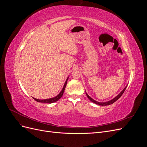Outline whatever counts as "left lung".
Returning <instances> with one entry per match:
<instances>
[{
	"mask_svg": "<svg viewBox=\"0 0 147 147\" xmlns=\"http://www.w3.org/2000/svg\"><path fill=\"white\" fill-rule=\"evenodd\" d=\"M126 87H127V86H126L125 88H124L123 89V91H122L121 92H120L118 96H117L116 97H115V98H113V99L110 100H109V101H108V102H97V101L94 100L93 99H92L91 97L90 96H89L86 92V96H87V97H88V98L89 99H90L91 102H94V103L96 104H97V105H101V106L109 105H110V104H112L113 103H114L115 102H116V101L119 98V97L122 96V94H123V92H124V91H125Z\"/></svg>",
	"mask_w": 147,
	"mask_h": 147,
	"instance_id": "left-lung-1",
	"label": "left lung"
}]
</instances>
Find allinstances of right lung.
Listing matches in <instances>:
<instances>
[{
    "label": "right lung",
    "mask_w": 147,
    "mask_h": 147,
    "mask_svg": "<svg viewBox=\"0 0 147 147\" xmlns=\"http://www.w3.org/2000/svg\"><path fill=\"white\" fill-rule=\"evenodd\" d=\"M68 78H69V77H68L67 78V80H66V81H65V82L64 85V86H63V90H62V91L60 92L59 94L58 95H57V96H56V97H53V98H50V99H42V100L35 99V98H34V97H33V99H34L35 100H36L37 102H42V103H47V104H51V103H53V102H55L57 101V100H58L61 98V97L62 96H63V93H64V90H65V86H66L67 83Z\"/></svg>",
    "instance_id": "1"
}]
</instances>
